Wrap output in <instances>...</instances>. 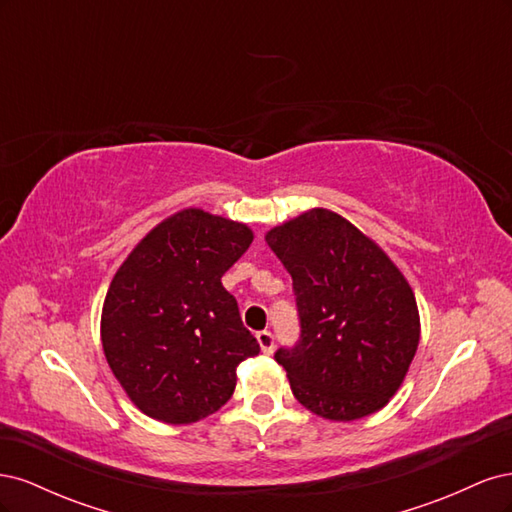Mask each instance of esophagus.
I'll return each mask as SVG.
<instances>
[{"mask_svg":"<svg viewBox=\"0 0 512 512\" xmlns=\"http://www.w3.org/2000/svg\"><path fill=\"white\" fill-rule=\"evenodd\" d=\"M256 339L260 344V350L265 354H273V348H275V337L271 331H258L256 333Z\"/></svg>","mask_w":512,"mask_h":512,"instance_id":"esophagus-1","label":"esophagus"}]
</instances>
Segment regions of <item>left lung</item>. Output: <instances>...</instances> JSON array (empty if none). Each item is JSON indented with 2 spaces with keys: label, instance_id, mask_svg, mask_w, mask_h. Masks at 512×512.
<instances>
[{
  "label": "left lung",
  "instance_id": "8db88e82",
  "mask_svg": "<svg viewBox=\"0 0 512 512\" xmlns=\"http://www.w3.org/2000/svg\"><path fill=\"white\" fill-rule=\"evenodd\" d=\"M292 277L301 335L275 361L307 410L356 421L389 404L414 359L421 320L406 277L342 215L305 211L267 232Z\"/></svg>",
  "mask_w": 512,
  "mask_h": 512
}]
</instances>
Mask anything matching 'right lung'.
Returning a JSON list of instances; mask_svg holds the SVG:
<instances>
[{"instance_id":"add662e5","label":"right lung","mask_w":512,"mask_h":512,"mask_svg":"<svg viewBox=\"0 0 512 512\" xmlns=\"http://www.w3.org/2000/svg\"><path fill=\"white\" fill-rule=\"evenodd\" d=\"M252 239L245 224L183 209L115 273L102 307V348L147 416L188 425L213 414L235 391L237 365L260 352L222 286Z\"/></svg>"}]
</instances>
